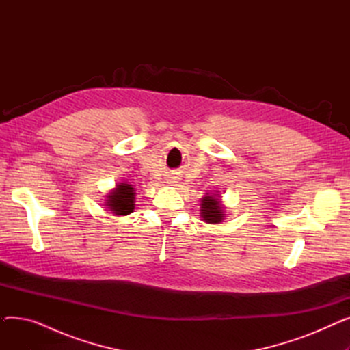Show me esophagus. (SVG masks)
I'll use <instances>...</instances> for the list:
<instances>
[{"mask_svg": "<svg viewBox=\"0 0 350 350\" xmlns=\"http://www.w3.org/2000/svg\"><path fill=\"white\" fill-rule=\"evenodd\" d=\"M167 181H170V183H173V181H172V180H167Z\"/></svg>", "mask_w": 350, "mask_h": 350, "instance_id": "esophagus-1", "label": "esophagus"}]
</instances>
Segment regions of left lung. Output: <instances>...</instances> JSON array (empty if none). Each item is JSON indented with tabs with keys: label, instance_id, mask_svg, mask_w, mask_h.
I'll return each mask as SVG.
<instances>
[{
	"label": "left lung",
	"instance_id": "left-lung-1",
	"mask_svg": "<svg viewBox=\"0 0 350 350\" xmlns=\"http://www.w3.org/2000/svg\"><path fill=\"white\" fill-rule=\"evenodd\" d=\"M218 197H219L218 194H207L201 198L200 214H201V218H203V221L208 224L221 223L226 217L223 204Z\"/></svg>",
	"mask_w": 350,
	"mask_h": 350
}]
</instances>
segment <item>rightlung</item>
Here are the masks:
<instances>
[{"mask_svg": "<svg viewBox=\"0 0 350 350\" xmlns=\"http://www.w3.org/2000/svg\"><path fill=\"white\" fill-rule=\"evenodd\" d=\"M135 189L127 183H119L116 189H113L107 194V200H105L109 211L115 215H127L135 210Z\"/></svg>", "mask_w": 350, "mask_h": 350, "instance_id": "add662e5", "label": "right lung"}]
</instances>
